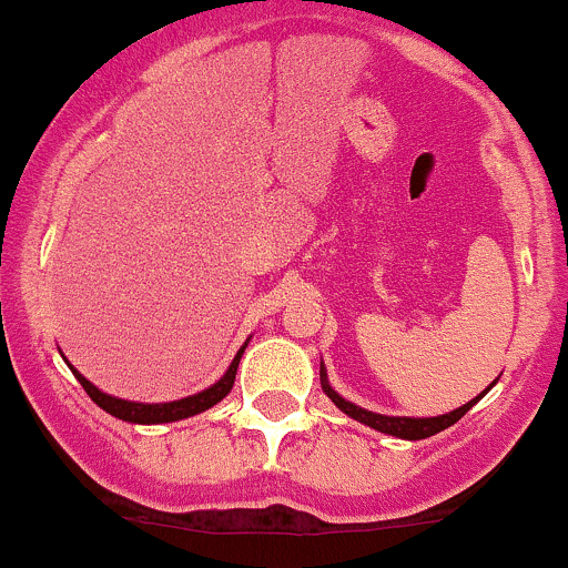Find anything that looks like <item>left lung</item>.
<instances>
[{"label":"left lung","instance_id":"left-lung-1","mask_svg":"<svg viewBox=\"0 0 568 568\" xmlns=\"http://www.w3.org/2000/svg\"><path fill=\"white\" fill-rule=\"evenodd\" d=\"M320 382H322V389H325L327 398H331L333 404L346 414V417L357 419V423L368 425V428H374V430H379V433H387V436L406 438V442H419V438H428V436H436V433L447 430L449 425H455L457 419H460L463 414L468 412V408L477 404V400L485 398V395L490 393L493 387H496V382H493L490 387H487L485 393H479L474 400H468V404H463L460 408H455V412L438 414V417H389V414L368 412V408H363V406L352 404V400L341 398V395L333 389L331 379H327L325 363H320Z\"/></svg>","mask_w":568,"mask_h":568}]
</instances>
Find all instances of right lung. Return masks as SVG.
I'll return each instance as SVG.
<instances>
[{"instance_id":"right-lung-1","label":"right lung","mask_w":568,"mask_h":568,"mask_svg":"<svg viewBox=\"0 0 568 568\" xmlns=\"http://www.w3.org/2000/svg\"><path fill=\"white\" fill-rule=\"evenodd\" d=\"M246 346H248V341L241 346V349H237V355L233 357V363H230V368L224 371L222 379L213 382L211 387L200 389V393L186 395V398H181V400H168V404H140V400L115 398V395H108V393H102L100 387H94V384H91L87 376L81 374V371L72 368L70 359H64V363L70 365V371L75 374V379L83 384V389L89 393V398L94 400L100 408H105L108 414H113V417L124 419V423H132V425H160V423H179V419L194 417V414L205 412V408L216 406L219 400L227 398V393L233 389V384H235L237 363H241V355Z\"/></svg>"}]
</instances>
